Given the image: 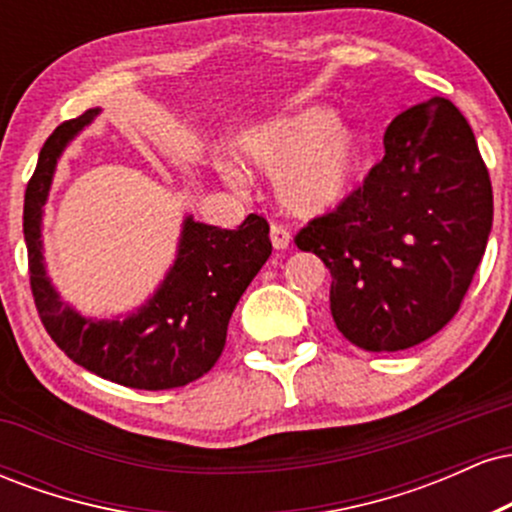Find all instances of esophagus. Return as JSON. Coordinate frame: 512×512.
I'll return each instance as SVG.
<instances>
[{
  "instance_id": "obj_1",
  "label": "esophagus",
  "mask_w": 512,
  "mask_h": 512,
  "mask_svg": "<svg viewBox=\"0 0 512 512\" xmlns=\"http://www.w3.org/2000/svg\"><path fill=\"white\" fill-rule=\"evenodd\" d=\"M269 238H272L274 250H286L291 243V233L286 231L281 223H272V226H269Z\"/></svg>"
}]
</instances>
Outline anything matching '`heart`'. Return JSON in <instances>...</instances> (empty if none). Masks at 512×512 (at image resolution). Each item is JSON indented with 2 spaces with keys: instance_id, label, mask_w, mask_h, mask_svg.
Masks as SVG:
<instances>
[{
  "instance_id": "obj_1",
  "label": "heart",
  "mask_w": 512,
  "mask_h": 512,
  "mask_svg": "<svg viewBox=\"0 0 512 512\" xmlns=\"http://www.w3.org/2000/svg\"><path fill=\"white\" fill-rule=\"evenodd\" d=\"M325 108H310L245 134L238 156L245 166L279 175V197L301 216L325 214L344 202L366 163V139L351 125H332Z\"/></svg>"
}]
</instances>
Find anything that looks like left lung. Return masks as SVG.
<instances>
[{
	"mask_svg": "<svg viewBox=\"0 0 512 512\" xmlns=\"http://www.w3.org/2000/svg\"><path fill=\"white\" fill-rule=\"evenodd\" d=\"M491 223V178L472 127L431 98L387 125L383 161L293 240L330 269L337 330L380 354L426 342L457 315Z\"/></svg>",
	"mask_w": 512,
	"mask_h": 512,
	"instance_id": "obj_1",
	"label": "left lung"
}]
</instances>
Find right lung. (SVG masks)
<instances>
[{"mask_svg": "<svg viewBox=\"0 0 512 512\" xmlns=\"http://www.w3.org/2000/svg\"><path fill=\"white\" fill-rule=\"evenodd\" d=\"M86 110L43 144L23 199L28 276L40 322L74 363L134 390H173L202 378L226 346L236 303L272 255L269 223L250 214L236 231L185 221L178 260L156 296L127 320H84L52 289L40 252V216L55 163L69 139L93 120Z\"/></svg>", "mask_w": 512, "mask_h": 512, "instance_id": "add662e5", "label": "right lung"}]
</instances>
